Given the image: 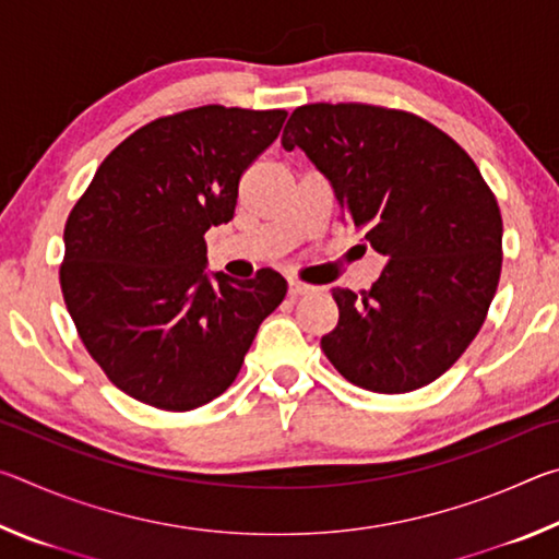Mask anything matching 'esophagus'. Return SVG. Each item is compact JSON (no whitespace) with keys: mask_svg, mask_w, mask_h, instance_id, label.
<instances>
[{"mask_svg":"<svg viewBox=\"0 0 559 559\" xmlns=\"http://www.w3.org/2000/svg\"><path fill=\"white\" fill-rule=\"evenodd\" d=\"M313 290V286H308V283H300V281H288V296L290 298H300V296H306V293H310Z\"/></svg>","mask_w":559,"mask_h":559,"instance_id":"34e87169","label":"esophagus"}]
</instances>
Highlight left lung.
Here are the masks:
<instances>
[{"mask_svg":"<svg viewBox=\"0 0 559 559\" xmlns=\"http://www.w3.org/2000/svg\"><path fill=\"white\" fill-rule=\"evenodd\" d=\"M281 143L310 157L386 259L370 290L333 288L325 357L370 392L433 382L478 335L503 266V219L476 163L429 120L367 103L300 106Z\"/></svg>","mask_w":559,"mask_h":559,"instance_id":"left-lung-1","label":"left lung"}]
</instances>
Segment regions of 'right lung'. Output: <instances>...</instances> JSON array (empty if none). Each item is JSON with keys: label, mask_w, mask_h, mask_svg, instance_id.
<instances>
[{"label": "right lung", "mask_w": 559, "mask_h": 559, "mask_svg": "<svg viewBox=\"0 0 559 559\" xmlns=\"http://www.w3.org/2000/svg\"><path fill=\"white\" fill-rule=\"evenodd\" d=\"M286 110L202 106L112 150L69 214L59 271L88 355L132 400L197 409L231 386L263 318L286 298L273 269L206 273L210 226L234 219L239 179Z\"/></svg>", "instance_id": "add662e5"}]
</instances>
